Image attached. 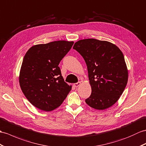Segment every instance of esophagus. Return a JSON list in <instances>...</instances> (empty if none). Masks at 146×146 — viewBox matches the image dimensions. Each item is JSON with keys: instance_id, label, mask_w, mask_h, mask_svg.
Instances as JSON below:
<instances>
[{"instance_id": "1", "label": "esophagus", "mask_w": 146, "mask_h": 146, "mask_svg": "<svg viewBox=\"0 0 146 146\" xmlns=\"http://www.w3.org/2000/svg\"><path fill=\"white\" fill-rule=\"evenodd\" d=\"M80 84H81V82H80V81H78V83H74L73 84V86L75 87V88H77V87H78L80 85Z\"/></svg>"}]
</instances>
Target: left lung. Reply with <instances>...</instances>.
Instances as JSON below:
<instances>
[{"instance_id":"obj_1","label":"left lung","mask_w":146,"mask_h":146,"mask_svg":"<svg viewBox=\"0 0 146 146\" xmlns=\"http://www.w3.org/2000/svg\"><path fill=\"white\" fill-rule=\"evenodd\" d=\"M73 49L83 56L88 72L91 94L85 100L86 104L98 110L113 106L123 94L128 80L121 50L113 43L94 38L79 40Z\"/></svg>"}]
</instances>
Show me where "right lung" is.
<instances>
[{"label": "right lung", "mask_w": 146, "mask_h": 146, "mask_svg": "<svg viewBox=\"0 0 146 146\" xmlns=\"http://www.w3.org/2000/svg\"><path fill=\"white\" fill-rule=\"evenodd\" d=\"M74 42L59 40L32 46L23 58L19 75L23 93L30 103L45 111L59 107L72 90L58 66Z\"/></svg>", "instance_id": "right-lung-1"}]
</instances>
